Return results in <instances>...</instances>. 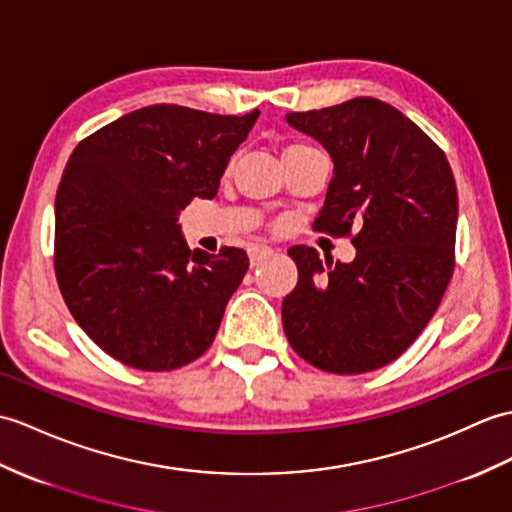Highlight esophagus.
Here are the masks:
<instances>
[{"label":"esophagus","instance_id":"34e87169","mask_svg":"<svg viewBox=\"0 0 512 512\" xmlns=\"http://www.w3.org/2000/svg\"><path fill=\"white\" fill-rule=\"evenodd\" d=\"M272 255H275V251H272V248H268V246H253L251 251H248V257H251L253 268H257L259 264H264V261L270 259Z\"/></svg>","mask_w":512,"mask_h":512}]
</instances>
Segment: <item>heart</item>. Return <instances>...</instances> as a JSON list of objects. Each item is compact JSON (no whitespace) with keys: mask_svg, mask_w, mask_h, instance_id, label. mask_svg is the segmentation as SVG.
<instances>
[{"mask_svg":"<svg viewBox=\"0 0 512 512\" xmlns=\"http://www.w3.org/2000/svg\"><path fill=\"white\" fill-rule=\"evenodd\" d=\"M307 148H312V146H307V144H292V146H288L283 150V157L285 154H290V152H299V150H307Z\"/></svg>","mask_w":512,"mask_h":512,"instance_id":"obj_1","label":"heart"}]
</instances>
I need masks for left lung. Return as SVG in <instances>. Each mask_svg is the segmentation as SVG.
<instances>
[{
    "label": "left lung",
    "mask_w": 512,
    "mask_h": 512,
    "mask_svg": "<svg viewBox=\"0 0 512 512\" xmlns=\"http://www.w3.org/2000/svg\"><path fill=\"white\" fill-rule=\"evenodd\" d=\"M285 120L334 159L314 231L351 237L355 259L334 264L312 246H292L299 283L283 299V331L320 371H375L419 338L454 275V174L445 152L382 100L353 98Z\"/></svg>",
    "instance_id": "obj_1"
}]
</instances>
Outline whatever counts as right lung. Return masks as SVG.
I'll return each mask as SVG.
<instances>
[{"mask_svg":"<svg viewBox=\"0 0 512 512\" xmlns=\"http://www.w3.org/2000/svg\"><path fill=\"white\" fill-rule=\"evenodd\" d=\"M257 117L152 104L71 152L56 192V281L82 331L117 362L174 371L211 347L248 255L192 253L178 216L218 194Z\"/></svg>","mask_w":512,"mask_h":512,"instance_id":"add662e5","label":"right lung"}]
</instances>
